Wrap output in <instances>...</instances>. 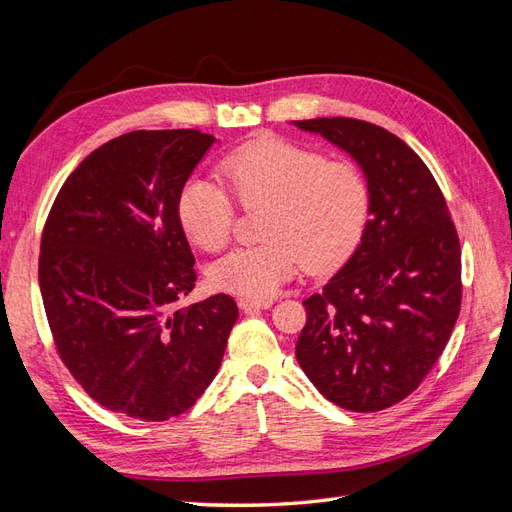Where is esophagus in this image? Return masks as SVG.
<instances>
[{
	"label": "esophagus",
	"instance_id": "34e87169",
	"mask_svg": "<svg viewBox=\"0 0 512 512\" xmlns=\"http://www.w3.org/2000/svg\"><path fill=\"white\" fill-rule=\"evenodd\" d=\"M273 301H256V299H239V307L243 312H256V309H267Z\"/></svg>",
	"mask_w": 512,
	"mask_h": 512
}]
</instances>
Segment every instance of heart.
<instances>
[{
  "label": "heart",
  "mask_w": 512,
  "mask_h": 512,
  "mask_svg": "<svg viewBox=\"0 0 512 512\" xmlns=\"http://www.w3.org/2000/svg\"><path fill=\"white\" fill-rule=\"evenodd\" d=\"M220 177L243 209L267 205L260 245L215 260L209 282L265 301L305 265L327 271L359 243L369 209L361 170L282 138H260L220 164ZM179 222L198 247L218 252L235 226V203L218 181L194 177L179 194Z\"/></svg>",
  "instance_id": "heart-1"
}]
</instances>
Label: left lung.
Instances as JSON below:
<instances>
[{
    "label": "left lung",
    "instance_id": "8db88e82",
    "mask_svg": "<svg viewBox=\"0 0 512 512\" xmlns=\"http://www.w3.org/2000/svg\"><path fill=\"white\" fill-rule=\"evenodd\" d=\"M292 123L350 153L371 215L346 265L303 301L297 361L335 406L391 408L423 382L457 322L455 224L425 162L389 130L348 117Z\"/></svg>",
    "mask_w": 512,
    "mask_h": 512
}]
</instances>
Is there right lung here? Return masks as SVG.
Listing matches in <instances>:
<instances>
[{"mask_svg": "<svg viewBox=\"0 0 512 512\" xmlns=\"http://www.w3.org/2000/svg\"><path fill=\"white\" fill-rule=\"evenodd\" d=\"M215 143L136 130L76 166L46 218L40 292L61 361L100 406L141 421L190 410L239 318L228 294L179 307L196 282L179 194Z\"/></svg>", "mask_w": 512, "mask_h": 512, "instance_id": "add662e5", "label": "right lung"}]
</instances>
